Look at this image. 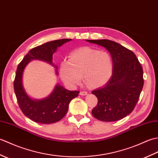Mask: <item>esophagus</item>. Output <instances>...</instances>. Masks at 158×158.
Segmentation results:
<instances>
[{
    "instance_id": "34e87169",
    "label": "esophagus",
    "mask_w": 158,
    "mask_h": 158,
    "mask_svg": "<svg viewBox=\"0 0 158 158\" xmlns=\"http://www.w3.org/2000/svg\"><path fill=\"white\" fill-rule=\"evenodd\" d=\"M79 94L81 96H85V95L88 94V92H85V91H81L79 93Z\"/></svg>"
}]
</instances>
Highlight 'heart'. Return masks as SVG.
<instances>
[{
    "mask_svg": "<svg viewBox=\"0 0 158 158\" xmlns=\"http://www.w3.org/2000/svg\"><path fill=\"white\" fill-rule=\"evenodd\" d=\"M111 57L107 52L83 47L70 53L69 60L60 65V75L63 81L75 87L85 81L92 88H100L109 81L113 73Z\"/></svg>",
    "mask_w": 158,
    "mask_h": 158,
    "instance_id": "1",
    "label": "heart"
}]
</instances>
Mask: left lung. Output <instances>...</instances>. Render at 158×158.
Here are the masks:
<instances>
[{
  "label": "left lung",
  "mask_w": 158,
  "mask_h": 158,
  "mask_svg": "<svg viewBox=\"0 0 158 158\" xmlns=\"http://www.w3.org/2000/svg\"><path fill=\"white\" fill-rule=\"evenodd\" d=\"M107 49L113 62L112 76L102 88L93 90L98 98L93 116L102 122L123 119L135 109L143 87V70L132 51L107 39L86 40Z\"/></svg>",
  "instance_id": "obj_1"
}]
</instances>
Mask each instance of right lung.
I'll list each match as a JSON object with an SVG mask.
<instances>
[{
  "label": "right lung",
  "mask_w": 158,
  "mask_h": 158,
  "mask_svg": "<svg viewBox=\"0 0 158 158\" xmlns=\"http://www.w3.org/2000/svg\"><path fill=\"white\" fill-rule=\"evenodd\" d=\"M72 39L56 40L32 49L23 58L17 69L14 81V90L17 100L25 116L35 122L49 124L58 122L65 116L71 100L78 96L79 91H69L59 83L46 98L35 99L31 98L23 88V73L28 64L33 60L45 62L55 67V73L58 75V67L53 63V54L58 48Z\"/></svg>",
  "instance_id": "obj_1"
}]
</instances>
